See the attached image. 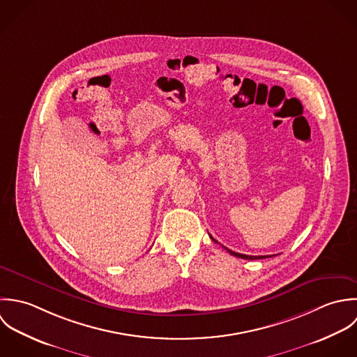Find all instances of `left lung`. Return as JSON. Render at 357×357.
<instances>
[{
    "mask_svg": "<svg viewBox=\"0 0 357 357\" xmlns=\"http://www.w3.org/2000/svg\"><path fill=\"white\" fill-rule=\"evenodd\" d=\"M211 237V236H210ZM213 240H214L215 243H218L216 240H215L214 237H211ZM230 255H234V257H237V258H241V259H250V261H254V259H264V258H268V257H275V255H258V257H254V255H245V254H238V252H234V251H231V250H229V248H226V247H223Z\"/></svg>",
    "mask_w": 357,
    "mask_h": 357,
    "instance_id": "obj_1",
    "label": "left lung"
}]
</instances>
